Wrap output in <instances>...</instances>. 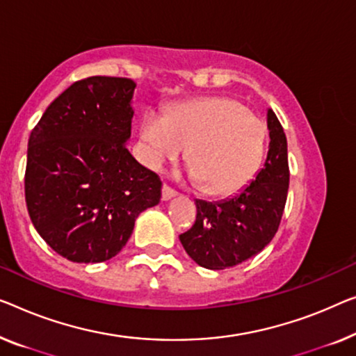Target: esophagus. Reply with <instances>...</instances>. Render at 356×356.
Here are the masks:
<instances>
[{
	"label": "esophagus",
	"instance_id": "34e87169",
	"mask_svg": "<svg viewBox=\"0 0 356 356\" xmlns=\"http://www.w3.org/2000/svg\"><path fill=\"white\" fill-rule=\"evenodd\" d=\"M177 193L174 192V190L171 188V187H168L166 184L163 185V188H161V198H163V201H168V200H171V198H174V196H176Z\"/></svg>",
	"mask_w": 356,
	"mask_h": 356
}]
</instances>
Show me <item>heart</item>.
Here are the masks:
<instances>
[{
    "mask_svg": "<svg viewBox=\"0 0 356 356\" xmlns=\"http://www.w3.org/2000/svg\"><path fill=\"white\" fill-rule=\"evenodd\" d=\"M190 177L209 196L238 193L256 176L265 152L262 121L230 97L179 105L171 115L148 111L140 124V155L150 169L187 152Z\"/></svg>",
    "mask_w": 356,
    "mask_h": 356,
    "instance_id": "obj_1",
    "label": "heart"
}]
</instances>
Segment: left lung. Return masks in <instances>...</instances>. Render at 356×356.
<instances>
[{
  "label": "left lung",
  "mask_w": 356,
  "mask_h": 356,
  "mask_svg": "<svg viewBox=\"0 0 356 356\" xmlns=\"http://www.w3.org/2000/svg\"><path fill=\"white\" fill-rule=\"evenodd\" d=\"M270 144L256 179L240 193L216 203L196 200V220L180 243L190 257L209 270H224L256 256L273 240L289 187L288 142L283 126L267 111Z\"/></svg>",
  "instance_id": "left-lung-1"
}]
</instances>
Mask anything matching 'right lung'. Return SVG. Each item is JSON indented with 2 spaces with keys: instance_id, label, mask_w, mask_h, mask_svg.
Instances as JSON below:
<instances>
[{
  "instance_id": "1",
  "label": "right lung",
  "mask_w": 356,
  "mask_h": 356,
  "mask_svg": "<svg viewBox=\"0 0 356 356\" xmlns=\"http://www.w3.org/2000/svg\"><path fill=\"white\" fill-rule=\"evenodd\" d=\"M134 89L129 78L79 79L30 134L26 209L42 240L72 262L115 257L140 212L160 203V177L126 148Z\"/></svg>"
}]
</instances>
